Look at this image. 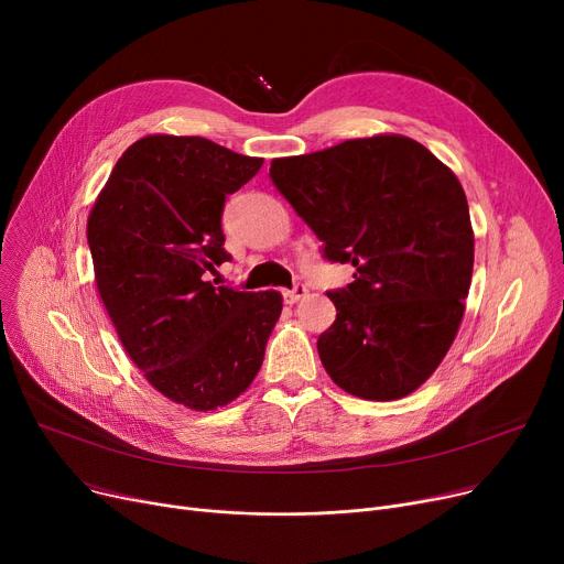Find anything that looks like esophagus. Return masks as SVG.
Segmentation results:
<instances>
[{"label": "esophagus", "instance_id": "1", "mask_svg": "<svg viewBox=\"0 0 564 564\" xmlns=\"http://www.w3.org/2000/svg\"><path fill=\"white\" fill-rule=\"evenodd\" d=\"M306 294H308V290H306V285H294L292 290H288V292H283V297H285V302L288 304H297L300 300H304L306 297Z\"/></svg>", "mask_w": 564, "mask_h": 564}]
</instances>
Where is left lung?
<instances>
[{
	"mask_svg": "<svg viewBox=\"0 0 564 564\" xmlns=\"http://www.w3.org/2000/svg\"><path fill=\"white\" fill-rule=\"evenodd\" d=\"M276 189L354 281L329 292L336 322L317 338L349 395L400 400L432 377L464 317L473 226L457 175L402 134L347 139L272 160Z\"/></svg>",
	"mask_w": 564,
	"mask_h": 564,
	"instance_id": "obj_1",
	"label": "left lung"
}]
</instances>
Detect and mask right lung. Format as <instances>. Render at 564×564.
Wrapping results in <instances>:
<instances>
[{
	"label": "right lung",
	"instance_id": "1",
	"mask_svg": "<svg viewBox=\"0 0 564 564\" xmlns=\"http://www.w3.org/2000/svg\"><path fill=\"white\" fill-rule=\"evenodd\" d=\"M262 158L203 137L148 134L118 158L86 235L98 294L132 364L175 404L215 411L256 379L279 322L276 290L215 288L230 256L221 213Z\"/></svg>",
	"mask_w": 564,
	"mask_h": 564
}]
</instances>
